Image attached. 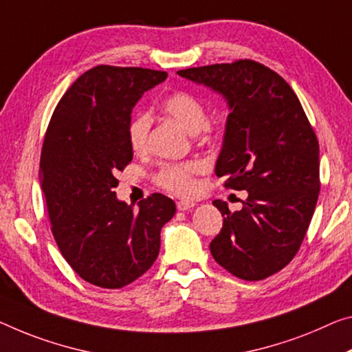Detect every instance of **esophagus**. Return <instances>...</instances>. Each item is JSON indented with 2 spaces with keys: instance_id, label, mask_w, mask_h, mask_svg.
<instances>
[{
  "instance_id": "34e87169",
  "label": "esophagus",
  "mask_w": 352,
  "mask_h": 352,
  "mask_svg": "<svg viewBox=\"0 0 352 352\" xmlns=\"http://www.w3.org/2000/svg\"><path fill=\"white\" fill-rule=\"evenodd\" d=\"M194 206H196V204H194V202H188V200H180V202H177L178 211H188V210L194 208Z\"/></svg>"
}]
</instances>
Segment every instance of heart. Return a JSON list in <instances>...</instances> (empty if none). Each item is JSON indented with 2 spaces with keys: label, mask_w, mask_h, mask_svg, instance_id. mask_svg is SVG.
Listing matches in <instances>:
<instances>
[{
  "label": "heart",
  "mask_w": 352,
  "mask_h": 352,
  "mask_svg": "<svg viewBox=\"0 0 352 352\" xmlns=\"http://www.w3.org/2000/svg\"><path fill=\"white\" fill-rule=\"evenodd\" d=\"M163 109L174 117L189 135H199L202 130H208V108L199 97L191 92L178 91L167 96L163 103ZM153 125V117L150 113H139L133 117L128 125V141L131 148L138 153L146 152L148 147L150 130ZM204 172V164L199 161L188 163H172L161 167L156 182L161 188L177 194L182 197H191L197 192V175Z\"/></svg>",
  "instance_id": "1"
}]
</instances>
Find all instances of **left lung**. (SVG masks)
Returning <instances> with one entry per match:
<instances>
[{"mask_svg": "<svg viewBox=\"0 0 352 352\" xmlns=\"http://www.w3.org/2000/svg\"><path fill=\"white\" fill-rule=\"evenodd\" d=\"M227 102L224 142L216 175L248 191L232 213L213 205L224 224L210 250L243 280H261L285 267L302 244L320 194V146L299 98L274 70L255 60L178 70Z\"/></svg>", "mask_w": 352, "mask_h": 352, "instance_id": "8db88e82", "label": "left lung"}]
</instances>
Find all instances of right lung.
Returning <instances> with one entry per match:
<instances>
[{
	"mask_svg": "<svg viewBox=\"0 0 352 352\" xmlns=\"http://www.w3.org/2000/svg\"><path fill=\"white\" fill-rule=\"evenodd\" d=\"M167 78L141 67L97 65L59 100L41 156V186L58 248L74 271L102 288L141 277L160 254L161 228L175 214L163 194L138 210L119 200L117 170L133 160L131 111Z\"/></svg>",
	"mask_w": 352,
	"mask_h": 352,
	"instance_id": "1",
	"label": "right lung"
}]
</instances>
